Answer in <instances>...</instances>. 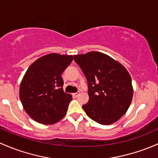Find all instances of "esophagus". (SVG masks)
I'll return each instance as SVG.
<instances>
[{
	"mask_svg": "<svg viewBox=\"0 0 158 158\" xmlns=\"http://www.w3.org/2000/svg\"><path fill=\"white\" fill-rule=\"evenodd\" d=\"M79 94H80V92H76V93H73V98H77L78 96L79 95Z\"/></svg>",
	"mask_w": 158,
	"mask_h": 158,
	"instance_id": "1",
	"label": "esophagus"
}]
</instances>
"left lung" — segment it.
I'll list each match as a JSON object with an SVG mask.
<instances>
[{"instance_id":"left-lung-1","label":"left lung","mask_w":158,"mask_h":158,"mask_svg":"<svg viewBox=\"0 0 158 158\" xmlns=\"http://www.w3.org/2000/svg\"><path fill=\"white\" fill-rule=\"evenodd\" d=\"M89 85V101L82 106L89 117L102 125L117 122L129 109L133 97L127 69L110 56L98 51L73 55Z\"/></svg>"}]
</instances>
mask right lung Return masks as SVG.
Listing matches in <instances>:
<instances>
[{"label":"right lung","instance_id":"obj_1","mask_svg":"<svg viewBox=\"0 0 158 158\" xmlns=\"http://www.w3.org/2000/svg\"><path fill=\"white\" fill-rule=\"evenodd\" d=\"M73 59L72 55L52 53L28 68L21 81L19 98L28 115L36 122L54 124L66 115L73 97L64 92L61 75Z\"/></svg>","mask_w":158,"mask_h":158}]
</instances>
